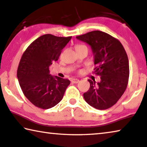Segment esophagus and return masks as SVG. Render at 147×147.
<instances>
[{
    "mask_svg": "<svg viewBox=\"0 0 147 147\" xmlns=\"http://www.w3.org/2000/svg\"><path fill=\"white\" fill-rule=\"evenodd\" d=\"M71 83H78L79 81H80V80H79L78 79L73 78L71 80Z\"/></svg>",
    "mask_w": 147,
    "mask_h": 147,
    "instance_id": "esophagus-1",
    "label": "esophagus"
}]
</instances>
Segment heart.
<instances>
[{
    "mask_svg": "<svg viewBox=\"0 0 147 147\" xmlns=\"http://www.w3.org/2000/svg\"><path fill=\"white\" fill-rule=\"evenodd\" d=\"M82 47H85V45H77L76 46V49H78L82 48Z\"/></svg>",
    "mask_w": 147,
    "mask_h": 147,
    "instance_id": "obj_1",
    "label": "heart"
}]
</instances>
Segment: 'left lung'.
Here are the masks:
<instances>
[{
    "label": "left lung",
    "instance_id": "8db88e82",
    "mask_svg": "<svg viewBox=\"0 0 147 147\" xmlns=\"http://www.w3.org/2000/svg\"><path fill=\"white\" fill-rule=\"evenodd\" d=\"M76 38L91 46L95 65L93 73L100 76L98 83L88 80L90 88L83 97L96 109H108L118 102L127 88L129 76L127 53L118 39L102 31H91Z\"/></svg>",
    "mask_w": 147,
    "mask_h": 147
}]
</instances>
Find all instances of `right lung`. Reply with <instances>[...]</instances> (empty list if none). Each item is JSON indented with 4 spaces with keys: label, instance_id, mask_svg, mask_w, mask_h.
Segmentation results:
<instances>
[{
    "label": "right lung",
    "instance_id": "obj_1",
    "mask_svg": "<svg viewBox=\"0 0 147 147\" xmlns=\"http://www.w3.org/2000/svg\"><path fill=\"white\" fill-rule=\"evenodd\" d=\"M71 38L43 35L31 42L22 55L18 80L24 95L35 107L42 109L55 107L70 84L67 79L52 76L49 66L58 60Z\"/></svg>",
    "mask_w": 147,
    "mask_h": 147
}]
</instances>
